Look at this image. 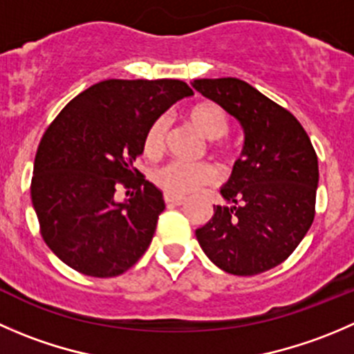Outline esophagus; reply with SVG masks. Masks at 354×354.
<instances>
[{
    "label": "esophagus",
    "mask_w": 354,
    "mask_h": 354,
    "mask_svg": "<svg viewBox=\"0 0 354 354\" xmlns=\"http://www.w3.org/2000/svg\"><path fill=\"white\" fill-rule=\"evenodd\" d=\"M164 201H166V204H183L185 202V197H181V195H173V194H164Z\"/></svg>",
    "instance_id": "1"
}]
</instances>
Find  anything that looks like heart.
Segmentation results:
<instances>
[{"label": "heart", "instance_id": "1", "mask_svg": "<svg viewBox=\"0 0 354 354\" xmlns=\"http://www.w3.org/2000/svg\"><path fill=\"white\" fill-rule=\"evenodd\" d=\"M185 119L190 122L202 136L207 140H214L212 147L219 153L228 152V147L219 138L228 131V118L226 112L214 102H201L185 112ZM167 122L164 118L156 119L147 129L143 136V152L149 157H157L162 153L166 145ZM218 169L211 162L188 164L181 160H171L153 173V181L166 194L188 195L198 190L204 185H212L218 180Z\"/></svg>", "mask_w": 354, "mask_h": 354}]
</instances>
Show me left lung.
Listing matches in <instances>:
<instances>
[{"label":"left lung","mask_w":354,"mask_h":354,"mask_svg":"<svg viewBox=\"0 0 354 354\" xmlns=\"http://www.w3.org/2000/svg\"><path fill=\"white\" fill-rule=\"evenodd\" d=\"M198 93L240 122L243 149L221 187L226 205L195 230L223 272L250 277L279 266L315 219L318 157L301 122L236 77L195 79Z\"/></svg>","instance_id":"1"}]
</instances>
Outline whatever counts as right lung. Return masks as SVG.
Listing matches in <instances>:
<instances>
[{"mask_svg":"<svg viewBox=\"0 0 354 354\" xmlns=\"http://www.w3.org/2000/svg\"><path fill=\"white\" fill-rule=\"evenodd\" d=\"M192 95L178 79H107L79 93L48 126L30 198L41 236L72 270L118 277L149 249L166 205L135 160L149 126ZM119 186L133 190L124 203L115 201Z\"/></svg>","mask_w":354,"mask_h":354,"instance_id":"obj_1","label":"right lung"}]
</instances>
